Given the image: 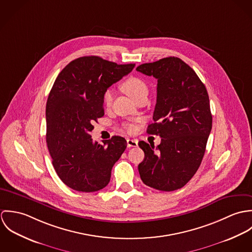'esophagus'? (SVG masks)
Returning a JSON list of instances; mask_svg holds the SVG:
<instances>
[{"label": "esophagus", "instance_id": "esophagus-1", "mask_svg": "<svg viewBox=\"0 0 252 252\" xmlns=\"http://www.w3.org/2000/svg\"><path fill=\"white\" fill-rule=\"evenodd\" d=\"M127 146L128 147H136V146H138V141L137 140L128 139L127 140Z\"/></svg>", "mask_w": 252, "mask_h": 252}]
</instances>
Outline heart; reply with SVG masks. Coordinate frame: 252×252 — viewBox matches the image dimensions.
<instances>
[{
	"label": "heart",
	"instance_id": "heart-1",
	"mask_svg": "<svg viewBox=\"0 0 252 252\" xmlns=\"http://www.w3.org/2000/svg\"><path fill=\"white\" fill-rule=\"evenodd\" d=\"M121 89L125 94H127L134 101L138 100L140 97L147 94V86L144 80L137 76H130L121 83ZM113 99V94L110 90H108L103 97L105 107H110ZM132 130V127H129Z\"/></svg>",
	"mask_w": 252,
	"mask_h": 252
}]
</instances>
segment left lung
I'll list each match as a JSON object with an SVG mask.
<instances>
[{
    "label": "left lung",
    "mask_w": 252,
    "mask_h": 252,
    "mask_svg": "<svg viewBox=\"0 0 252 252\" xmlns=\"http://www.w3.org/2000/svg\"><path fill=\"white\" fill-rule=\"evenodd\" d=\"M138 72L157 79L153 123L147 134L157 135L161 144L139 143L144 159L139 173L145 185L161 191L183 187L196 174L212 131L209 94L197 73L178 57L142 64Z\"/></svg>",
    "instance_id": "8db88e82"
}]
</instances>
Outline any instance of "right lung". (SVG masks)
<instances>
[{
	"label": "right lung",
	"instance_id": "add662e5",
	"mask_svg": "<svg viewBox=\"0 0 252 252\" xmlns=\"http://www.w3.org/2000/svg\"><path fill=\"white\" fill-rule=\"evenodd\" d=\"M134 67L84 56L70 62L54 81L45 109L46 144L58 177L73 190L95 192L106 187L127 147L119 136L104 145L93 143L90 132L94 121L105 114L103 97L108 87Z\"/></svg>",
	"mask_w": 252,
	"mask_h": 252
}]
</instances>
